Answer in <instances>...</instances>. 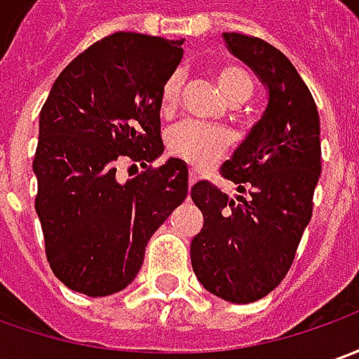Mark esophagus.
I'll return each mask as SVG.
<instances>
[{"label": "esophagus", "instance_id": "esophagus-1", "mask_svg": "<svg viewBox=\"0 0 359 359\" xmlns=\"http://www.w3.org/2000/svg\"><path fill=\"white\" fill-rule=\"evenodd\" d=\"M194 182H196V175L191 170V172H189V187H192Z\"/></svg>", "mask_w": 359, "mask_h": 359}]
</instances>
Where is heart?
<instances>
[{"mask_svg":"<svg viewBox=\"0 0 359 359\" xmlns=\"http://www.w3.org/2000/svg\"><path fill=\"white\" fill-rule=\"evenodd\" d=\"M217 81L226 101L242 97V95L250 97L252 93V81L242 69H220ZM180 85H182L180 73H172L165 81V85L161 89V109L163 111H170L175 107L177 99H179ZM230 141H232V137L229 130L208 125V123H201V121H182L168 130L167 137L168 151L194 167H203V165H208L210 161H215L217 156H220L229 149Z\"/></svg>","mask_w":359,"mask_h":359,"instance_id":"obj_1","label":"heart"}]
</instances>
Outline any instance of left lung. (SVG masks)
<instances>
[{
  "label": "left lung",
  "mask_w": 359,
  "mask_h": 359,
  "mask_svg": "<svg viewBox=\"0 0 359 359\" xmlns=\"http://www.w3.org/2000/svg\"><path fill=\"white\" fill-rule=\"evenodd\" d=\"M232 55L252 69L268 93L262 117L222 165L234 198L201 180L191 189L204 224L191 242L192 270L210 294L250 304L290 270L312 218L322 172L320 117L288 57L258 37L222 33Z\"/></svg>",
  "instance_id": "left-lung-1"
}]
</instances>
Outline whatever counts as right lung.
I'll return each mask as SVG.
<instances>
[{
	"mask_svg": "<svg viewBox=\"0 0 359 359\" xmlns=\"http://www.w3.org/2000/svg\"><path fill=\"white\" fill-rule=\"evenodd\" d=\"M182 39L118 32L57 77L39 113L35 210L57 278L109 296L137 278L144 248L189 192V167L168 158L121 182V158L163 155L161 89L182 59Z\"/></svg>",
	"mask_w": 359,
	"mask_h": 359,
	"instance_id": "add662e5",
	"label": "right lung"
}]
</instances>
